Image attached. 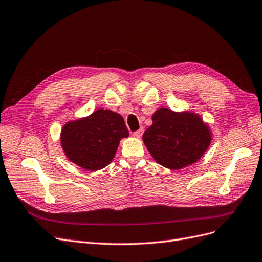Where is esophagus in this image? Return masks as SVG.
<instances>
[{
	"label": "esophagus",
	"mask_w": 262,
	"mask_h": 262,
	"mask_svg": "<svg viewBox=\"0 0 262 262\" xmlns=\"http://www.w3.org/2000/svg\"><path fill=\"white\" fill-rule=\"evenodd\" d=\"M142 134H143V129L141 128V129L137 130V132H135V133L133 134V136H134L135 138H141V136H142Z\"/></svg>",
	"instance_id": "obj_1"
}]
</instances>
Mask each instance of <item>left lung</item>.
I'll return each mask as SVG.
<instances>
[{
	"instance_id": "obj_1",
	"label": "left lung",
	"mask_w": 262,
	"mask_h": 262,
	"mask_svg": "<svg viewBox=\"0 0 262 262\" xmlns=\"http://www.w3.org/2000/svg\"><path fill=\"white\" fill-rule=\"evenodd\" d=\"M142 140L158 164L178 170L204 156L212 133L208 123L195 112L160 108L152 114V125L144 132Z\"/></svg>"
}]
</instances>
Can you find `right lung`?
I'll use <instances>...</instances> for the list:
<instances>
[{
    "instance_id": "obj_1",
    "label": "right lung",
    "mask_w": 262,
    "mask_h": 262,
    "mask_svg": "<svg viewBox=\"0 0 262 262\" xmlns=\"http://www.w3.org/2000/svg\"><path fill=\"white\" fill-rule=\"evenodd\" d=\"M123 116L108 109L67 122L60 133V144L67 159L86 170L108 166L122 138H127Z\"/></svg>"
}]
</instances>
